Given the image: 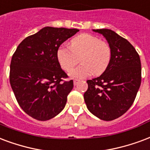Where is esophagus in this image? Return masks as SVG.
Returning <instances> with one entry per match:
<instances>
[{
	"instance_id": "obj_1",
	"label": "esophagus",
	"mask_w": 150,
	"mask_h": 150,
	"mask_svg": "<svg viewBox=\"0 0 150 150\" xmlns=\"http://www.w3.org/2000/svg\"><path fill=\"white\" fill-rule=\"evenodd\" d=\"M79 82V79H75V80H74V85H77Z\"/></svg>"
}]
</instances>
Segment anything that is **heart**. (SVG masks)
Returning a JSON list of instances; mask_svg holds the SVG:
<instances>
[{"label":"heart","mask_w":150,"mask_h":150,"mask_svg":"<svg viewBox=\"0 0 150 150\" xmlns=\"http://www.w3.org/2000/svg\"><path fill=\"white\" fill-rule=\"evenodd\" d=\"M56 56L61 67L66 71H71L80 57L82 64L70 75L73 78L83 79L94 73L99 75L105 71L111 61L112 49L108 43L100 40L95 35L85 33L72 39L70 47L60 45Z\"/></svg>","instance_id":"1"}]
</instances>
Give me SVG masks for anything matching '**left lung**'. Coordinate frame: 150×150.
I'll list each match as a JSON object with an SVG mask.
<instances>
[{
	"label": "left lung",
	"mask_w": 150,
	"mask_h": 150,
	"mask_svg": "<svg viewBox=\"0 0 150 150\" xmlns=\"http://www.w3.org/2000/svg\"><path fill=\"white\" fill-rule=\"evenodd\" d=\"M106 39L112 49L110 64L97 78L86 81V107L96 117L112 121L124 115L134 103L142 82L137 51L127 40L110 29H93Z\"/></svg>",
	"instance_id": "1"
}]
</instances>
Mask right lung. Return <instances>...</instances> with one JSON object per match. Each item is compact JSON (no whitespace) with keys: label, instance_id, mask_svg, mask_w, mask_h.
Masks as SVG:
<instances>
[{"label":"right lung","instance_id":"add662e5","mask_svg":"<svg viewBox=\"0 0 150 150\" xmlns=\"http://www.w3.org/2000/svg\"><path fill=\"white\" fill-rule=\"evenodd\" d=\"M79 30L45 27L19 44L12 57L9 81L17 103L27 115L47 121L66 105L73 80L61 69L59 47Z\"/></svg>","mask_w":150,"mask_h":150}]
</instances>
